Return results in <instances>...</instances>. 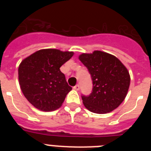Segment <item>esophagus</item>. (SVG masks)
<instances>
[{"instance_id": "esophagus-1", "label": "esophagus", "mask_w": 151, "mask_h": 151, "mask_svg": "<svg viewBox=\"0 0 151 151\" xmlns=\"http://www.w3.org/2000/svg\"><path fill=\"white\" fill-rule=\"evenodd\" d=\"M74 88L76 91H78L80 89V86L78 85H76L74 88Z\"/></svg>"}]
</instances>
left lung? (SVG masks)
Wrapping results in <instances>:
<instances>
[{"instance_id": "1", "label": "left lung", "mask_w": 151, "mask_h": 151, "mask_svg": "<svg viewBox=\"0 0 151 151\" xmlns=\"http://www.w3.org/2000/svg\"><path fill=\"white\" fill-rule=\"evenodd\" d=\"M78 59L88 69L93 90L82 102L89 111L104 114L116 109L125 100L130 85V75L119 60L101 50L83 53Z\"/></svg>"}]
</instances>
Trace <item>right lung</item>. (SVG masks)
<instances>
[{
    "instance_id": "1",
    "label": "right lung",
    "mask_w": 151,
    "mask_h": 151,
    "mask_svg": "<svg viewBox=\"0 0 151 151\" xmlns=\"http://www.w3.org/2000/svg\"><path fill=\"white\" fill-rule=\"evenodd\" d=\"M73 54V51L41 49L20 63L18 68L19 86L28 101L38 110L53 111L62 106L72 88L60 68Z\"/></svg>"
}]
</instances>
